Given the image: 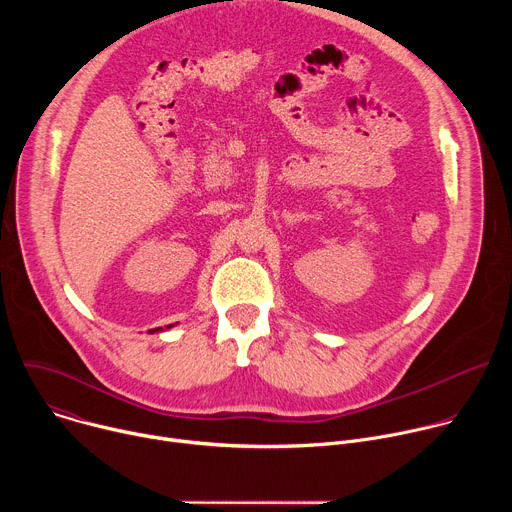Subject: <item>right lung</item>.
<instances>
[{
  "mask_svg": "<svg viewBox=\"0 0 512 512\" xmlns=\"http://www.w3.org/2000/svg\"><path fill=\"white\" fill-rule=\"evenodd\" d=\"M166 328H172V324H170V326H166ZM160 330H162V328H156V330H150V332H160Z\"/></svg>",
  "mask_w": 512,
  "mask_h": 512,
  "instance_id": "add662e5",
  "label": "right lung"
}]
</instances>
